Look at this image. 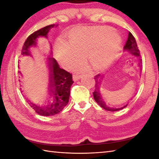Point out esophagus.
<instances>
[{
  "mask_svg": "<svg viewBox=\"0 0 159 159\" xmlns=\"http://www.w3.org/2000/svg\"><path fill=\"white\" fill-rule=\"evenodd\" d=\"M80 79V76H79V75H74L73 76V80L74 81H77Z\"/></svg>",
  "mask_w": 159,
  "mask_h": 159,
  "instance_id": "esophagus-1",
  "label": "esophagus"
}]
</instances>
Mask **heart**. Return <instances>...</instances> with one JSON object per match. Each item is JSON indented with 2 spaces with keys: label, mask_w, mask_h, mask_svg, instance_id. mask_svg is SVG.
Masks as SVG:
<instances>
[{
  "label": "heart",
  "mask_w": 159,
  "mask_h": 159,
  "mask_svg": "<svg viewBox=\"0 0 159 159\" xmlns=\"http://www.w3.org/2000/svg\"><path fill=\"white\" fill-rule=\"evenodd\" d=\"M122 40L114 29L107 26L76 27L70 31L68 43L59 40L55 55L61 65L69 68L81 60V54L95 71L111 66L120 50Z\"/></svg>",
  "instance_id": "b5f03b06"
}]
</instances>
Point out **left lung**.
I'll return each instance as SVG.
<instances>
[{
    "mask_svg": "<svg viewBox=\"0 0 159 159\" xmlns=\"http://www.w3.org/2000/svg\"><path fill=\"white\" fill-rule=\"evenodd\" d=\"M124 51L125 52H128L129 53L132 55L133 56H134V57H138L139 60V63L138 64L139 68L140 69V71H142V64H141V59H140V55H139V51L138 48V45H137V43L135 39H134V36H133L130 32H129L128 34V40L126 41V43L124 46ZM104 77V75H100L98 74L95 76V90L94 91L93 94V97L94 99H95V102L98 103L99 106L102 108L104 109L105 110H107V111H119L120 109H123V108H125V107H127L128 103L124 104V105L120 107H118V108H116V107H111L107 105V104L105 103V102L104 101V99H102V97L101 95V85H102V81L103 80Z\"/></svg>",
    "mask_w": 159,
    "mask_h": 159,
    "instance_id": "left-lung-1",
    "label": "left lung"
}]
</instances>
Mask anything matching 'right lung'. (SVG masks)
I'll return each mask as SVG.
<instances>
[{"label": "right lung", "mask_w": 159, "mask_h": 159, "mask_svg": "<svg viewBox=\"0 0 159 159\" xmlns=\"http://www.w3.org/2000/svg\"><path fill=\"white\" fill-rule=\"evenodd\" d=\"M57 25H48L31 34L26 39L24 44L21 50V57H33L31 49V48L38 47V39L42 37L48 39V34L50 29L53 27H57ZM50 50L46 59L48 69V87L46 102L43 104H38L26 98V100L31 108L34 109L37 114L43 116L57 114L68 104L70 90L74 83L72 80V75L65 70L60 69L57 61L52 57V52L50 43ZM19 74L22 76V74L20 71H19ZM20 81L23 83L22 80H20Z\"/></svg>", "instance_id": "1"}]
</instances>
